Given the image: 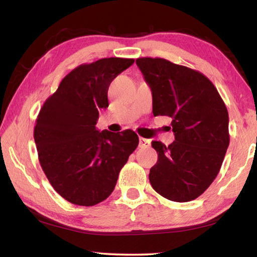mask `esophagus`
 Segmentation results:
<instances>
[{
    "mask_svg": "<svg viewBox=\"0 0 257 257\" xmlns=\"http://www.w3.org/2000/svg\"><path fill=\"white\" fill-rule=\"evenodd\" d=\"M149 146H151V141H149V139L139 137V147H141V148H148Z\"/></svg>",
    "mask_w": 257,
    "mask_h": 257,
    "instance_id": "34e87169",
    "label": "esophagus"
}]
</instances>
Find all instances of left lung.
<instances>
[{"label": "left lung", "instance_id": "left-lung-1", "mask_svg": "<svg viewBox=\"0 0 257 257\" xmlns=\"http://www.w3.org/2000/svg\"><path fill=\"white\" fill-rule=\"evenodd\" d=\"M153 93V113L172 119L175 141L152 142L153 189L175 202L200 197L216 179L229 145L228 111L216 86L195 69L164 58L136 59Z\"/></svg>", "mask_w": 257, "mask_h": 257}]
</instances>
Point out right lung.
Returning a JSON list of instances; mask_svg holds the SVG:
<instances>
[{
  "label": "right lung",
  "instance_id": "right-lung-1",
  "mask_svg": "<svg viewBox=\"0 0 257 257\" xmlns=\"http://www.w3.org/2000/svg\"><path fill=\"white\" fill-rule=\"evenodd\" d=\"M133 58H102L65 76L45 101L34 130L39 163L49 183L73 204L90 207L112 193L121 169L137 148L133 130L99 132V111L108 108V88Z\"/></svg>",
  "mask_w": 257,
  "mask_h": 257
}]
</instances>
